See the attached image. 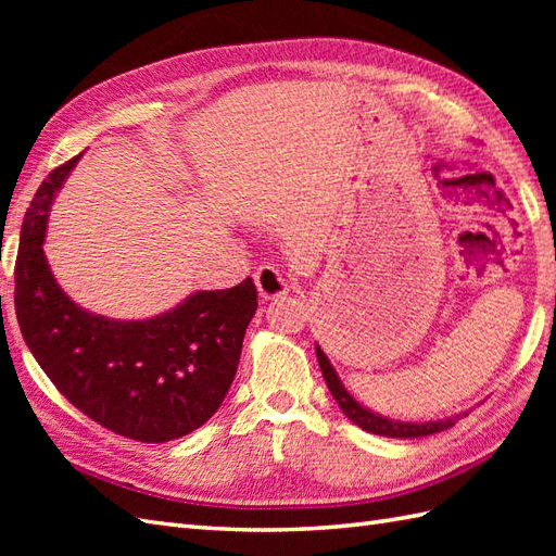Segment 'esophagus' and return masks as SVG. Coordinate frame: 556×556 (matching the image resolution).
I'll use <instances>...</instances> for the list:
<instances>
[{
    "label": "esophagus",
    "instance_id": "34e87169",
    "mask_svg": "<svg viewBox=\"0 0 556 556\" xmlns=\"http://www.w3.org/2000/svg\"><path fill=\"white\" fill-rule=\"evenodd\" d=\"M255 287H257V293L263 301H275L279 296H287L291 289L287 277L281 275L277 267H269V265L260 267L255 271Z\"/></svg>",
    "mask_w": 556,
    "mask_h": 556
}]
</instances>
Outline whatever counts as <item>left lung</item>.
<instances>
[{"label":"left lung","instance_id":"left-lung-1","mask_svg":"<svg viewBox=\"0 0 556 556\" xmlns=\"http://www.w3.org/2000/svg\"><path fill=\"white\" fill-rule=\"evenodd\" d=\"M315 353H317V363H320V370L325 382L329 387V392H332L334 401L339 404V408L344 410V416L356 422L358 428L368 430L372 434H380V437H401V440H408V437H428L434 432H442L446 428H452L456 425V420L460 416H468V413H458V416L452 418H442V420H425V422H408V420H392L387 416H380V413H375L370 408H365L361 401H356L351 396L349 389L341 382V377L337 375L334 365L329 363L327 353L315 344Z\"/></svg>","mask_w":556,"mask_h":556}]
</instances>
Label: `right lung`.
Returning <instances> with one entry per match:
<instances>
[{
	"label": "right lung",
	"instance_id": "add662e5",
	"mask_svg": "<svg viewBox=\"0 0 556 556\" xmlns=\"http://www.w3.org/2000/svg\"><path fill=\"white\" fill-rule=\"evenodd\" d=\"M78 157L35 193L21 227L14 305L21 334L71 404L116 434L169 442L198 430L227 396L257 308L253 279L195 291L150 320H114L71 301L42 251L50 205Z\"/></svg>",
	"mask_w": 556,
	"mask_h": 556
}]
</instances>
